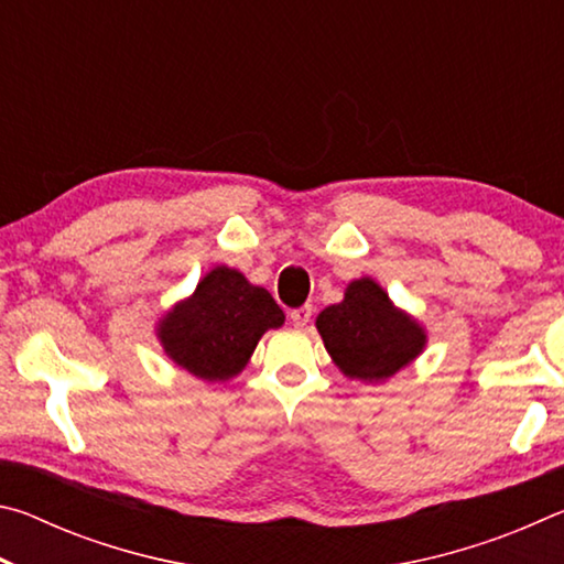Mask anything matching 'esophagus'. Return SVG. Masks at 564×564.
I'll use <instances>...</instances> for the list:
<instances>
[{
    "label": "esophagus",
    "instance_id": "esophagus-1",
    "mask_svg": "<svg viewBox=\"0 0 564 564\" xmlns=\"http://www.w3.org/2000/svg\"><path fill=\"white\" fill-rule=\"evenodd\" d=\"M311 316H313V308H311V305H301V308L291 311V323H293L295 328H305V326H308Z\"/></svg>",
    "mask_w": 564,
    "mask_h": 564
}]
</instances>
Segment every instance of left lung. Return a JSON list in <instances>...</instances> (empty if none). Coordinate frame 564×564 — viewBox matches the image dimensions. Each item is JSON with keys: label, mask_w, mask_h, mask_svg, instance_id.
<instances>
[{"label": "left lung", "mask_w": 564, "mask_h": 564, "mask_svg": "<svg viewBox=\"0 0 564 564\" xmlns=\"http://www.w3.org/2000/svg\"><path fill=\"white\" fill-rule=\"evenodd\" d=\"M316 328L336 368L360 383H386L427 346L423 323L370 275L350 281L343 301L318 313Z\"/></svg>", "instance_id": "8db88e82"}]
</instances>
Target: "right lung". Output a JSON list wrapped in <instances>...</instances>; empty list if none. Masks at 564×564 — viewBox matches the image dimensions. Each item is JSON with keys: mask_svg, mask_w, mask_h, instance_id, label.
<instances>
[{"mask_svg": "<svg viewBox=\"0 0 564 564\" xmlns=\"http://www.w3.org/2000/svg\"><path fill=\"white\" fill-rule=\"evenodd\" d=\"M283 321L269 291L221 263L156 321V338L174 366L206 383H224L248 366L263 333Z\"/></svg>", "mask_w": 564, "mask_h": 564, "instance_id": "1", "label": "right lung"}]
</instances>
